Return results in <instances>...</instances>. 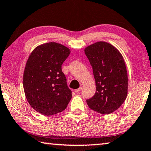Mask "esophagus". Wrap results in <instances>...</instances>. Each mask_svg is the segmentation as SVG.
Wrapping results in <instances>:
<instances>
[{
	"label": "esophagus",
	"mask_w": 151,
	"mask_h": 151,
	"mask_svg": "<svg viewBox=\"0 0 151 151\" xmlns=\"http://www.w3.org/2000/svg\"><path fill=\"white\" fill-rule=\"evenodd\" d=\"M82 88L81 87V88H79L78 89H75V93H79L80 91H81V90H82Z\"/></svg>",
	"instance_id": "1"
}]
</instances>
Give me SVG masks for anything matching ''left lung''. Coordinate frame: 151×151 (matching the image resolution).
Here are the masks:
<instances>
[{"instance_id": "8db88e82", "label": "left lung", "mask_w": 151, "mask_h": 151, "mask_svg": "<svg viewBox=\"0 0 151 151\" xmlns=\"http://www.w3.org/2000/svg\"><path fill=\"white\" fill-rule=\"evenodd\" d=\"M93 68L96 92L86 101L89 108L102 114L116 111L126 100L128 74L124 60L116 47L98 41L85 48Z\"/></svg>"}]
</instances>
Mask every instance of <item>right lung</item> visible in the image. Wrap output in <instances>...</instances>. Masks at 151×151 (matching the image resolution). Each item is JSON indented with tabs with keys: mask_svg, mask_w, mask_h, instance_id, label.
Here are the masks:
<instances>
[{
	"mask_svg": "<svg viewBox=\"0 0 151 151\" xmlns=\"http://www.w3.org/2000/svg\"><path fill=\"white\" fill-rule=\"evenodd\" d=\"M67 47L56 42L40 45L27 60L23 74V88L27 101L38 113L46 116L62 112L72 97L62 71L70 54Z\"/></svg>",
	"mask_w": 151,
	"mask_h": 151,
	"instance_id": "right-lung-1",
	"label": "right lung"
}]
</instances>
